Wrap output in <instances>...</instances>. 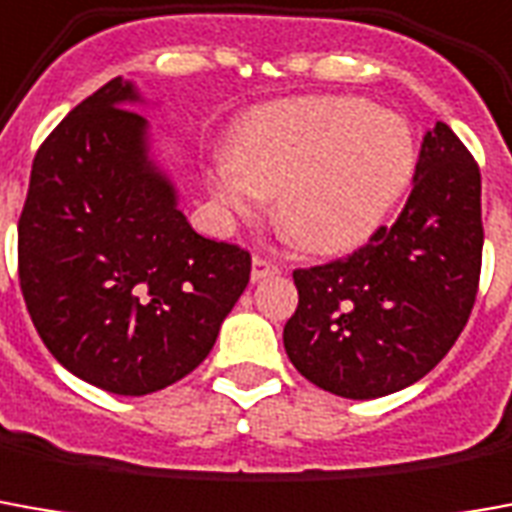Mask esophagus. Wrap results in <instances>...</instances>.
<instances>
[{
    "instance_id": "obj_1",
    "label": "esophagus",
    "mask_w": 512,
    "mask_h": 512,
    "mask_svg": "<svg viewBox=\"0 0 512 512\" xmlns=\"http://www.w3.org/2000/svg\"><path fill=\"white\" fill-rule=\"evenodd\" d=\"M280 271H282L280 263H274L271 257L255 255V260H252V280H266V277H277Z\"/></svg>"
}]
</instances>
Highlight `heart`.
<instances>
[{
	"instance_id": "heart-1",
	"label": "heart",
	"mask_w": 512,
	"mask_h": 512,
	"mask_svg": "<svg viewBox=\"0 0 512 512\" xmlns=\"http://www.w3.org/2000/svg\"><path fill=\"white\" fill-rule=\"evenodd\" d=\"M416 163L402 116L357 96H310L257 110L235 141V163L221 160L210 188L241 219L277 196V221L296 244L338 255L388 219Z\"/></svg>"
}]
</instances>
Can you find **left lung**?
Returning a JSON list of instances; mask_svg holds the SVG:
<instances>
[{"label": "left lung", "instance_id": "1", "mask_svg": "<svg viewBox=\"0 0 512 512\" xmlns=\"http://www.w3.org/2000/svg\"><path fill=\"white\" fill-rule=\"evenodd\" d=\"M480 166L443 121L424 135L393 227L330 263L296 268L282 341L296 371L343 399L402 391L455 346L482 268Z\"/></svg>", "mask_w": 512, "mask_h": 512}]
</instances>
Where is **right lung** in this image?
I'll use <instances>...</instances> for the list:
<instances>
[{
  "instance_id": "obj_1",
  "label": "right lung",
  "mask_w": 512,
  "mask_h": 512,
  "mask_svg": "<svg viewBox=\"0 0 512 512\" xmlns=\"http://www.w3.org/2000/svg\"><path fill=\"white\" fill-rule=\"evenodd\" d=\"M121 77L82 99L32 160L19 282L32 324L80 380L144 396L191 374L252 271L177 210L146 155V119Z\"/></svg>"
}]
</instances>
